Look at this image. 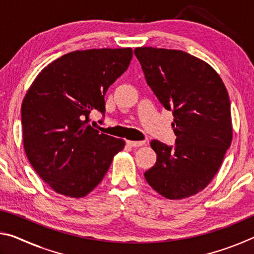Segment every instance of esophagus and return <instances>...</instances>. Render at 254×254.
<instances>
[{
  "mask_svg": "<svg viewBox=\"0 0 254 254\" xmlns=\"http://www.w3.org/2000/svg\"><path fill=\"white\" fill-rule=\"evenodd\" d=\"M127 144L130 145L132 148H137V147H142V145L145 144V141H131V140H127Z\"/></svg>",
  "mask_w": 254,
  "mask_h": 254,
  "instance_id": "esophagus-1",
  "label": "esophagus"
}]
</instances>
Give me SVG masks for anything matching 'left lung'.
<instances>
[{"mask_svg": "<svg viewBox=\"0 0 254 254\" xmlns=\"http://www.w3.org/2000/svg\"><path fill=\"white\" fill-rule=\"evenodd\" d=\"M147 84L166 110L173 111L174 148L151 141L157 162L147 183L168 199L196 195L212 182L232 142L230 97L220 75L183 50L137 47Z\"/></svg>", "mask_w": 254, "mask_h": 254, "instance_id": "8db88e82", "label": "left lung"}]
</instances>
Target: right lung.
<instances>
[{"label":"right lung","instance_id":"add662e5","mask_svg":"<svg viewBox=\"0 0 254 254\" xmlns=\"http://www.w3.org/2000/svg\"><path fill=\"white\" fill-rule=\"evenodd\" d=\"M131 59V48L71 51L47 65L25 94L21 105L24 151L57 194L88 195L126 145L87 122L93 111L105 113L107 88Z\"/></svg>","mask_w":254,"mask_h":254}]
</instances>
